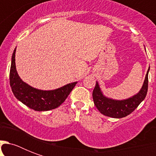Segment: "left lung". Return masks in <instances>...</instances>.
Masks as SVG:
<instances>
[{
    "instance_id": "obj_1",
    "label": "left lung",
    "mask_w": 156,
    "mask_h": 156,
    "mask_svg": "<svg viewBox=\"0 0 156 156\" xmlns=\"http://www.w3.org/2000/svg\"><path fill=\"white\" fill-rule=\"evenodd\" d=\"M148 69L146 74L145 80L141 90L136 95L126 100H113L104 95L100 89L99 83L96 82L95 87L93 90L92 96L94 104L99 111L104 116H110L113 118H122L128 116L135 110L142 101L144 100L148 89Z\"/></svg>"
}]
</instances>
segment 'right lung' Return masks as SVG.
<instances>
[{"label": "right lung", "instance_id": "obj_1", "mask_svg": "<svg viewBox=\"0 0 156 156\" xmlns=\"http://www.w3.org/2000/svg\"><path fill=\"white\" fill-rule=\"evenodd\" d=\"M15 52L16 48L12 55L9 71V83L14 96L20 102L35 111H48L58 108L68 97L77 82L51 90H39L32 87L23 82L18 74L15 66Z\"/></svg>", "mask_w": 156, "mask_h": 156}]
</instances>
